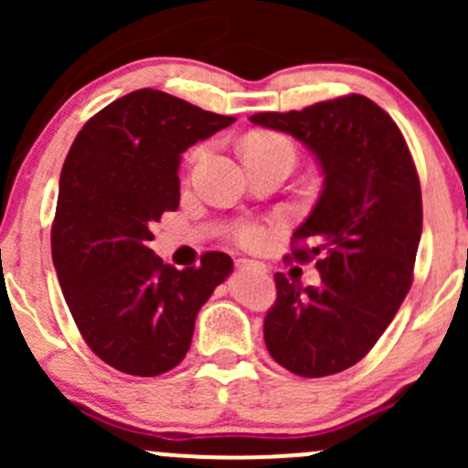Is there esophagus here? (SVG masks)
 Here are the masks:
<instances>
[{
  "label": "esophagus",
  "instance_id": "obj_1",
  "mask_svg": "<svg viewBox=\"0 0 468 468\" xmlns=\"http://www.w3.org/2000/svg\"><path fill=\"white\" fill-rule=\"evenodd\" d=\"M235 267H238L239 271H244V269H256V271H267V267H264L262 262L249 261V258H238V261H235Z\"/></svg>",
  "mask_w": 468,
  "mask_h": 468
}]
</instances>
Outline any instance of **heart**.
<instances>
[{"label": "heart", "mask_w": 468, "mask_h": 468, "mask_svg": "<svg viewBox=\"0 0 468 468\" xmlns=\"http://www.w3.org/2000/svg\"><path fill=\"white\" fill-rule=\"evenodd\" d=\"M276 151H287V154H294V146H292L290 140H285L282 135L273 133H256L251 138H247L244 143V158H251V155H264V154H276ZM204 154V146H197L192 151V160L201 158ZM235 238L244 244V247H261V244L267 239V229L262 224H253V221H247L238 229Z\"/></svg>", "instance_id": "heart-1"}]
</instances>
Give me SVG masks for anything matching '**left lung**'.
Listing matches in <instances>:
<instances>
[{"mask_svg":"<svg viewBox=\"0 0 468 468\" xmlns=\"http://www.w3.org/2000/svg\"><path fill=\"white\" fill-rule=\"evenodd\" d=\"M249 120L303 143L324 174L319 201L292 235V258L317 261L322 285L273 276L264 344L292 374H339L374 348L412 285L423 226L417 167L396 122L362 94Z\"/></svg>","mask_w":468,"mask_h":468,"instance_id":"8db88e82","label":"left lung"}]
</instances>
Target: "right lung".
Wrapping results in <instances>:
<instances>
[{
	"instance_id": "add662e5",
	"label": "right lung",
	"mask_w": 468,
	"mask_h": 468,
	"mask_svg": "<svg viewBox=\"0 0 468 468\" xmlns=\"http://www.w3.org/2000/svg\"><path fill=\"white\" fill-rule=\"evenodd\" d=\"M233 122L143 88L99 111L69 146L51 258L86 344L122 374L174 369L190 351L201 305L233 271L221 251L174 269L149 249L151 224L178 207L181 154Z\"/></svg>"
}]
</instances>
